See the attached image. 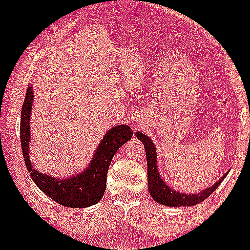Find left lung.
Segmentation results:
<instances>
[{"label":"left lung","mask_w":250,"mask_h":250,"mask_svg":"<svg viewBox=\"0 0 250 250\" xmlns=\"http://www.w3.org/2000/svg\"><path fill=\"white\" fill-rule=\"evenodd\" d=\"M135 135L144 144V147H145L146 151V160H147V184L150 195L152 196V198L156 202H158L160 204H165V206L169 207H190L201 203L216 190V188L220 185L224 178L228 175V174H225L213 186H210L209 188H206V190H203L198 195H185V193L174 191L170 188H168L167 184L161 179V175L158 174L157 165H156V162H157L156 148L152 140L147 135L143 134L140 132L135 133Z\"/></svg>","instance_id":"1"}]
</instances>
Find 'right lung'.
Instances as JSON below:
<instances>
[{"label": "right lung", "mask_w": 250, "mask_h": 250, "mask_svg": "<svg viewBox=\"0 0 250 250\" xmlns=\"http://www.w3.org/2000/svg\"><path fill=\"white\" fill-rule=\"evenodd\" d=\"M34 90L29 85L21 107L20 117V141L25 165L32 180L44 193L62 206L70 208H84L99 202L106 188V176L113 155L118 148L132 138L133 130L128 125L111 128L103 138L90 165L80 175L60 180L37 172L29 160L30 115H31Z\"/></svg>", "instance_id": "obj_1"}]
</instances>
